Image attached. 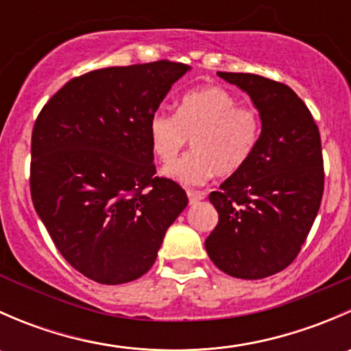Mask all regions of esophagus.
Returning <instances> with one entry per match:
<instances>
[{
    "label": "esophagus",
    "mask_w": 351,
    "mask_h": 351,
    "mask_svg": "<svg viewBox=\"0 0 351 351\" xmlns=\"http://www.w3.org/2000/svg\"><path fill=\"white\" fill-rule=\"evenodd\" d=\"M186 195H189L190 204L193 205V204H197V202L204 200L205 193H204V192H197V190H189V192H186Z\"/></svg>",
    "instance_id": "obj_1"
}]
</instances>
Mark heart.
Listing matches in <instances>:
<instances>
[{"mask_svg":"<svg viewBox=\"0 0 351 351\" xmlns=\"http://www.w3.org/2000/svg\"><path fill=\"white\" fill-rule=\"evenodd\" d=\"M156 158L171 162L192 139L193 153L162 169L186 186L202 185L217 173L231 176L244 168L260 141V117L221 86H205L183 95L178 112L158 110L149 120Z\"/></svg>","mask_w":351,"mask_h":351,"instance_id":"b5f03b06","label":"heart"}]
</instances>
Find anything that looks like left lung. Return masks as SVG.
<instances>
[{
    "label": "left lung",
    "mask_w": 351,
    "mask_h": 351,
    "mask_svg": "<svg viewBox=\"0 0 351 351\" xmlns=\"http://www.w3.org/2000/svg\"><path fill=\"white\" fill-rule=\"evenodd\" d=\"M260 112L258 146L243 169L208 200L219 214L205 250L215 267L244 280L270 277L299 254L324 190L319 129L284 83L250 73H217Z\"/></svg>",
    "instance_id": "obj_1"
}]
</instances>
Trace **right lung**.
<instances>
[{
    "label": "right lung",
    "mask_w": 351,
    "mask_h": 351,
    "mask_svg": "<svg viewBox=\"0 0 351 351\" xmlns=\"http://www.w3.org/2000/svg\"><path fill=\"white\" fill-rule=\"evenodd\" d=\"M186 71L171 61L91 71L35 120L34 207L67 263L98 284L143 277L189 204L178 183L154 176L149 139L151 117Z\"/></svg>",
    "instance_id": "obj_1"
}]
</instances>
